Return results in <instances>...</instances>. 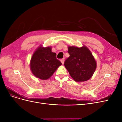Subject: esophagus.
<instances>
[{
  "instance_id": "esophagus-1",
  "label": "esophagus",
  "mask_w": 122,
  "mask_h": 122,
  "mask_svg": "<svg viewBox=\"0 0 122 122\" xmlns=\"http://www.w3.org/2000/svg\"><path fill=\"white\" fill-rule=\"evenodd\" d=\"M61 62L62 64V65H64V62H65V58H63L62 59H61Z\"/></svg>"
}]
</instances>
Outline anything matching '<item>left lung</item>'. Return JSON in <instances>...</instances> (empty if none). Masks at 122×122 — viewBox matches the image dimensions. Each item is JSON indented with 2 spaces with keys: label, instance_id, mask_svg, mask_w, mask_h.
Instances as JSON below:
<instances>
[{
  "label": "left lung",
  "instance_id": "obj_1",
  "mask_svg": "<svg viewBox=\"0 0 122 122\" xmlns=\"http://www.w3.org/2000/svg\"><path fill=\"white\" fill-rule=\"evenodd\" d=\"M70 56L64 65L72 78L77 82L89 80L97 68V62L90 49L86 46H68Z\"/></svg>",
  "mask_w": 122,
  "mask_h": 122
}]
</instances>
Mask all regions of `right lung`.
Returning a JSON list of instances; mask_svg holds the SVG:
<instances>
[{"instance_id": "right-lung-1", "label": "right lung", "mask_w": 122, "mask_h": 122, "mask_svg": "<svg viewBox=\"0 0 122 122\" xmlns=\"http://www.w3.org/2000/svg\"><path fill=\"white\" fill-rule=\"evenodd\" d=\"M52 47L40 46L32 54L30 69L35 77L42 80L49 79L61 66V62L56 58V54L52 52Z\"/></svg>"}]
</instances>
